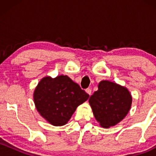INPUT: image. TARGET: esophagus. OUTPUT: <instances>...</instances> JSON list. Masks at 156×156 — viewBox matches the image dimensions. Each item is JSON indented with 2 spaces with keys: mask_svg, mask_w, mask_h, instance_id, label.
Segmentation results:
<instances>
[{
  "mask_svg": "<svg viewBox=\"0 0 156 156\" xmlns=\"http://www.w3.org/2000/svg\"><path fill=\"white\" fill-rule=\"evenodd\" d=\"M86 92H87L88 94H89V95H91V94H92V90H91L89 88H88L86 89Z\"/></svg>",
  "mask_w": 156,
  "mask_h": 156,
  "instance_id": "1",
  "label": "esophagus"
}]
</instances>
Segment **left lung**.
<instances>
[{"label":"left lung","mask_w":156,"mask_h":156,"mask_svg":"<svg viewBox=\"0 0 156 156\" xmlns=\"http://www.w3.org/2000/svg\"><path fill=\"white\" fill-rule=\"evenodd\" d=\"M89 103L100 125L108 128L126 117L131 108L132 96L125 87L110 80H101Z\"/></svg>","instance_id":"obj_1"}]
</instances>
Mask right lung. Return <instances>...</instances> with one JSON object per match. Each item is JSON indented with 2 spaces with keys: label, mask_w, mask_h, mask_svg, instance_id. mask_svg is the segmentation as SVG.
I'll return each instance as SVG.
<instances>
[{
  "label": "right lung",
  "mask_w": 156,
  "mask_h": 156,
  "mask_svg": "<svg viewBox=\"0 0 156 156\" xmlns=\"http://www.w3.org/2000/svg\"><path fill=\"white\" fill-rule=\"evenodd\" d=\"M89 97L78 83L64 75L53 78L44 77L34 92L37 112L54 126L67 124L77 107L87 101Z\"/></svg>",
  "instance_id": "obj_1"
}]
</instances>
